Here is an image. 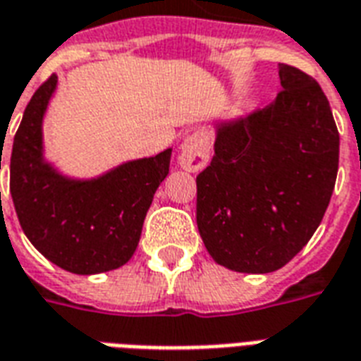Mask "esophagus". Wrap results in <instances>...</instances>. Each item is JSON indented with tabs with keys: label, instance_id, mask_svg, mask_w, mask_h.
<instances>
[{
	"label": "esophagus",
	"instance_id": "34e87169",
	"mask_svg": "<svg viewBox=\"0 0 361 361\" xmlns=\"http://www.w3.org/2000/svg\"><path fill=\"white\" fill-rule=\"evenodd\" d=\"M210 147L212 140L207 130H197L188 135L180 147V166L188 172H199L207 166L210 160Z\"/></svg>",
	"mask_w": 361,
	"mask_h": 361
}]
</instances>
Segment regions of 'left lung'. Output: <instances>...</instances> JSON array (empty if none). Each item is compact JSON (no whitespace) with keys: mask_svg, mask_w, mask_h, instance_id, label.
Returning a JSON list of instances; mask_svg holds the SVG:
<instances>
[{"mask_svg":"<svg viewBox=\"0 0 361 361\" xmlns=\"http://www.w3.org/2000/svg\"><path fill=\"white\" fill-rule=\"evenodd\" d=\"M262 111L214 120V157L197 176V228L216 264L269 274L322 224L338 170V132L316 80L279 65Z\"/></svg>","mask_w":361,"mask_h":361,"instance_id":"obj_1","label":"left lung"}]
</instances>
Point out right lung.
Listing matches in <instances>:
<instances>
[{
  "mask_svg": "<svg viewBox=\"0 0 361 361\" xmlns=\"http://www.w3.org/2000/svg\"><path fill=\"white\" fill-rule=\"evenodd\" d=\"M55 92L57 74L39 85L24 111L9 164L13 204L24 235L49 262L78 276L111 271L135 252L172 149L95 178L66 176L45 159L44 118Z\"/></svg>",
  "mask_w": 361,
  "mask_h": 361,
  "instance_id": "right-lung-1",
  "label": "right lung"
}]
</instances>
